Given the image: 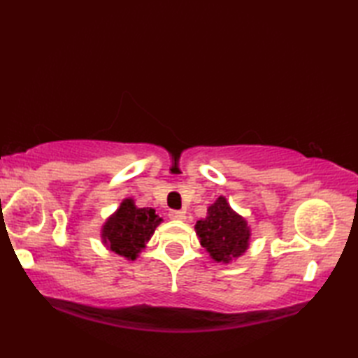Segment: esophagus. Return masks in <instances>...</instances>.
Here are the masks:
<instances>
[{
  "label": "esophagus",
  "mask_w": 358,
  "mask_h": 358,
  "mask_svg": "<svg viewBox=\"0 0 358 358\" xmlns=\"http://www.w3.org/2000/svg\"><path fill=\"white\" fill-rule=\"evenodd\" d=\"M169 217L172 220H178V222H183V220H186V214L183 210H171Z\"/></svg>",
  "instance_id": "1"
}]
</instances>
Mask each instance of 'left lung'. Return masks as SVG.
<instances>
[{"label": "left lung", "mask_w": 358, "mask_h": 358, "mask_svg": "<svg viewBox=\"0 0 358 358\" xmlns=\"http://www.w3.org/2000/svg\"><path fill=\"white\" fill-rule=\"evenodd\" d=\"M195 234L200 245L212 260L222 264L237 262L246 254L252 240L248 220L235 212L224 195L208 208V215L195 223Z\"/></svg>", "instance_id": "1"}]
</instances>
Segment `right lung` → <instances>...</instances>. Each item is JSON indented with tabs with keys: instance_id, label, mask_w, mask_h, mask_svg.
Masks as SVG:
<instances>
[{
	"instance_id": "obj_1",
	"label": "right lung",
	"mask_w": 358,
	"mask_h": 358,
	"mask_svg": "<svg viewBox=\"0 0 358 358\" xmlns=\"http://www.w3.org/2000/svg\"><path fill=\"white\" fill-rule=\"evenodd\" d=\"M162 223L163 218L155 209L138 208L132 196H127L103 223L101 243L113 254L135 262Z\"/></svg>"
}]
</instances>
